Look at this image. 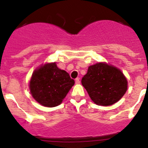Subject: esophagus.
Wrapping results in <instances>:
<instances>
[{
	"label": "esophagus",
	"instance_id": "obj_1",
	"mask_svg": "<svg viewBox=\"0 0 148 148\" xmlns=\"http://www.w3.org/2000/svg\"><path fill=\"white\" fill-rule=\"evenodd\" d=\"M75 83H76V84H79V83H80V80H79V77H77V78H76V79H75Z\"/></svg>",
	"mask_w": 148,
	"mask_h": 148
}]
</instances>
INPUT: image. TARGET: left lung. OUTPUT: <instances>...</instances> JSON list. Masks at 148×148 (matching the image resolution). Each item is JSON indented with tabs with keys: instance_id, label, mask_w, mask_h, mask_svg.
Instances as JSON below:
<instances>
[{
	"instance_id": "obj_1",
	"label": "left lung",
	"mask_w": 148,
	"mask_h": 148,
	"mask_svg": "<svg viewBox=\"0 0 148 148\" xmlns=\"http://www.w3.org/2000/svg\"><path fill=\"white\" fill-rule=\"evenodd\" d=\"M82 85L96 104L110 106L118 102L128 88V81L115 66L100 62L88 67Z\"/></svg>"
}]
</instances>
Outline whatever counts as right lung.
Masks as SVG:
<instances>
[{
	"mask_svg": "<svg viewBox=\"0 0 148 148\" xmlns=\"http://www.w3.org/2000/svg\"><path fill=\"white\" fill-rule=\"evenodd\" d=\"M74 85V80L69 74L58 68L54 62L37 68L30 78L29 88L38 103L54 107L60 105Z\"/></svg>",
	"mask_w": 148,
	"mask_h": 148,
	"instance_id": "obj_1",
	"label": "right lung"
}]
</instances>
